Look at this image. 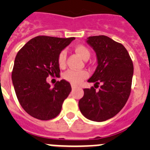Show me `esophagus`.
I'll use <instances>...</instances> for the list:
<instances>
[{"label":"esophagus","mask_w":150,"mask_h":150,"mask_svg":"<svg viewBox=\"0 0 150 150\" xmlns=\"http://www.w3.org/2000/svg\"><path fill=\"white\" fill-rule=\"evenodd\" d=\"M71 87H72V89H74V88H76V86H75V85H74V84H71Z\"/></svg>","instance_id":"esophagus-1"}]
</instances>
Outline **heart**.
<instances>
[{"instance_id": "b5f03b06", "label": "heart", "mask_w": 150, "mask_h": 150, "mask_svg": "<svg viewBox=\"0 0 150 150\" xmlns=\"http://www.w3.org/2000/svg\"><path fill=\"white\" fill-rule=\"evenodd\" d=\"M75 52L79 57H81L83 59H88L90 57V52L86 46L83 45H77L75 47ZM66 58H67V52L65 50H62L59 55L58 58V63L59 66L63 67L65 64ZM88 76V72L86 71H74V70H69L65 74H64V77L67 80L70 81L74 84H79L81 83L83 79Z\"/></svg>"}]
</instances>
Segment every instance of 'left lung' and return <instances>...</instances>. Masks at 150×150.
Instances as JSON below:
<instances>
[{
	"label": "left lung",
	"mask_w": 150,
	"mask_h": 150,
	"mask_svg": "<svg viewBox=\"0 0 150 150\" xmlns=\"http://www.w3.org/2000/svg\"><path fill=\"white\" fill-rule=\"evenodd\" d=\"M86 43L95 52L98 63L88 82L101 86L98 91L94 87L83 89L79 110L88 120L104 122L116 116L126 104L131 93L133 63L125 46L107 36L88 37Z\"/></svg>",
	"instance_id": "8db88e82"
}]
</instances>
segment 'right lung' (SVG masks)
Here are the masks:
<instances>
[{
	"instance_id": "obj_1",
	"label": "right lung",
	"mask_w": 150,
	"mask_h": 150,
	"mask_svg": "<svg viewBox=\"0 0 150 150\" xmlns=\"http://www.w3.org/2000/svg\"><path fill=\"white\" fill-rule=\"evenodd\" d=\"M74 40L38 36L18 52L12 72L13 87L22 108L33 117L49 120L60 113L71 84L62 79L52 88L46 78L59 76V55Z\"/></svg>"
}]
</instances>
